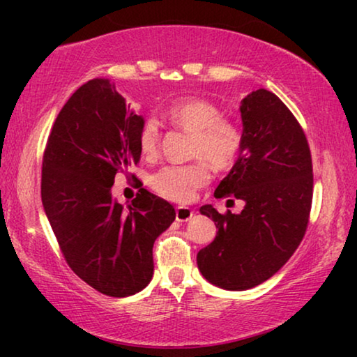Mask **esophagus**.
Masks as SVG:
<instances>
[{"mask_svg": "<svg viewBox=\"0 0 357 357\" xmlns=\"http://www.w3.org/2000/svg\"><path fill=\"white\" fill-rule=\"evenodd\" d=\"M177 219H182V221H185V219H188V211H187V208L180 206V208L177 209Z\"/></svg>", "mask_w": 357, "mask_h": 357, "instance_id": "34e87169", "label": "esophagus"}]
</instances>
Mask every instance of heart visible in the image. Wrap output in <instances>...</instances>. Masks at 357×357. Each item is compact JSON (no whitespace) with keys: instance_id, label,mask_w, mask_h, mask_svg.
<instances>
[{"instance_id":"1","label":"heart","mask_w":357,"mask_h":357,"mask_svg":"<svg viewBox=\"0 0 357 357\" xmlns=\"http://www.w3.org/2000/svg\"><path fill=\"white\" fill-rule=\"evenodd\" d=\"M199 155L204 160H218L231 158L234 151V136L226 126H218V128H209L195 136ZM195 183L187 175H178L175 177L174 185L165 187V193L170 197H183L193 192Z\"/></svg>"}]
</instances>
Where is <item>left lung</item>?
<instances>
[{"instance_id": "left-lung-1", "label": "left lung", "mask_w": 357, "mask_h": 357, "mask_svg": "<svg viewBox=\"0 0 357 357\" xmlns=\"http://www.w3.org/2000/svg\"><path fill=\"white\" fill-rule=\"evenodd\" d=\"M144 119L136 115L109 79H92L58 114L42 162V203L61 253L96 291L128 297L154 275L153 245L175 219L165 199L112 185L141 158Z\"/></svg>"}]
</instances>
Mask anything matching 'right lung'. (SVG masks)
<instances>
[{"label":"right lung","instance_id":"right-lung-1","mask_svg":"<svg viewBox=\"0 0 357 357\" xmlns=\"http://www.w3.org/2000/svg\"><path fill=\"white\" fill-rule=\"evenodd\" d=\"M238 158L214 192L226 208H204L216 237L197 255L198 270L227 291L252 289L276 275L304 237L312 206V158L291 110L266 89L238 104Z\"/></svg>","mask_w":357,"mask_h":357}]
</instances>
